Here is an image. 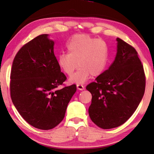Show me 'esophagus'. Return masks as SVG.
Returning a JSON list of instances; mask_svg holds the SVG:
<instances>
[{
	"mask_svg": "<svg viewBox=\"0 0 154 154\" xmlns=\"http://www.w3.org/2000/svg\"><path fill=\"white\" fill-rule=\"evenodd\" d=\"M77 88L78 90H84V87H83V85L82 84H77Z\"/></svg>",
	"mask_w": 154,
	"mask_h": 154,
	"instance_id": "1",
	"label": "esophagus"
}]
</instances>
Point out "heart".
Here are the masks:
<instances>
[{"label": "heart", "instance_id": "1", "mask_svg": "<svg viewBox=\"0 0 154 154\" xmlns=\"http://www.w3.org/2000/svg\"><path fill=\"white\" fill-rule=\"evenodd\" d=\"M67 53L60 54L58 64L70 81L77 83L86 82L92 75L97 77L105 71L108 58V46L105 41L85 34L74 35L66 43Z\"/></svg>", "mask_w": 154, "mask_h": 154}]
</instances>
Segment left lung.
Instances as JSON below:
<instances>
[{"label": "left lung", "mask_w": 154, "mask_h": 154, "mask_svg": "<svg viewBox=\"0 0 154 154\" xmlns=\"http://www.w3.org/2000/svg\"><path fill=\"white\" fill-rule=\"evenodd\" d=\"M117 41L113 63L86 86L92 96L90 119L103 129L124 124L136 111L145 89L144 69L136 49L121 38Z\"/></svg>", "instance_id": "left-lung-1"}]
</instances>
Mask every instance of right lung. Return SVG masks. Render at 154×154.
Instances as JSON below:
<instances>
[{
  "mask_svg": "<svg viewBox=\"0 0 154 154\" xmlns=\"http://www.w3.org/2000/svg\"><path fill=\"white\" fill-rule=\"evenodd\" d=\"M48 36L38 35L21 48L10 75L14 106L26 122L41 130H50L60 123L77 90L75 84L57 89L66 77L54 55V42Z\"/></svg>",
  "mask_w": 154,
  "mask_h": 154,
  "instance_id": "right-lung-1",
  "label": "right lung"
}]
</instances>
